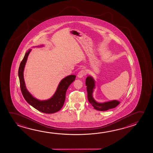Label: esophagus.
Segmentation results:
<instances>
[{"label":"esophagus","mask_w":153,"mask_h":153,"mask_svg":"<svg viewBox=\"0 0 153 153\" xmlns=\"http://www.w3.org/2000/svg\"><path fill=\"white\" fill-rule=\"evenodd\" d=\"M85 74V72L84 70L80 71L78 73V77L79 78H82L83 76Z\"/></svg>","instance_id":"esophagus-1"}]
</instances>
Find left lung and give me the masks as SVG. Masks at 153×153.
Instances as JSON below:
<instances>
[{
  "instance_id": "1",
  "label": "left lung",
  "mask_w": 153,
  "mask_h": 153,
  "mask_svg": "<svg viewBox=\"0 0 153 153\" xmlns=\"http://www.w3.org/2000/svg\"><path fill=\"white\" fill-rule=\"evenodd\" d=\"M85 85H87L88 100L94 108L100 111H105L114 108L120 104V102L117 100H113L109 102H98L93 97V92L96 85V81L92 76L89 75L85 79Z\"/></svg>"
}]
</instances>
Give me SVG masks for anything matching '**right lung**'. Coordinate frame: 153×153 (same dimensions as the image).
Listing matches in <instances>:
<instances>
[{"mask_svg":"<svg viewBox=\"0 0 153 153\" xmlns=\"http://www.w3.org/2000/svg\"><path fill=\"white\" fill-rule=\"evenodd\" d=\"M44 46V45H41L40 46L33 47V48L42 47ZM31 50V49H29L26 52L24 58L19 65V69L18 74L22 95L25 100L30 105L40 112L46 114L56 113L62 108L65 100L66 92L70 85L75 80L76 75H68L61 80L55 94L49 99L43 100L37 99L33 96L27 89L24 79L25 66L27 63V57Z\"/></svg>","mask_w":153,"mask_h":153,"instance_id":"right-lung-1","label":"right lung"}]
</instances>
